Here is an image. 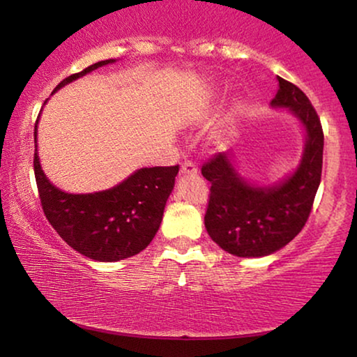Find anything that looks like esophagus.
<instances>
[{"instance_id": "obj_1", "label": "esophagus", "mask_w": 357, "mask_h": 357, "mask_svg": "<svg viewBox=\"0 0 357 357\" xmlns=\"http://www.w3.org/2000/svg\"><path fill=\"white\" fill-rule=\"evenodd\" d=\"M180 172L188 174V175H197L198 167L195 165V162H192V160H185V162L182 164V167H180Z\"/></svg>"}]
</instances>
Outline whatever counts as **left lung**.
Returning a JSON list of instances; mask_svg holds the SVG:
<instances>
[{
	"instance_id": "1",
	"label": "left lung",
	"mask_w": 357,
	"mask_h": 357,
	"mask_svg": "<svg viewBox=\"0 0 357 357\" xmlns=\"http://www.w3.org/2000/svg\"><path fill=\"white\" fill-rule=\"evenodd\" d=\"M280 91L271 105L287 107L307 130L301 165L276 187H252L238 177L229 154L203 164L211 182L204 226L222 250L236 257H265L289 243L305 226L321 178L324 130L309 97L292 82L278 77Z\"/></svg>"
}]
</instances>
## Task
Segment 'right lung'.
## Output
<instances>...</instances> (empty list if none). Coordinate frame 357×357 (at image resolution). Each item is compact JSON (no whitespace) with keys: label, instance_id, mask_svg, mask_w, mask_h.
Masks as SVG:
<instances>
[{"label":"right lung","instance_id":"1","mask_svg":"<svg viewBox=\"0 0 357 357\" xmlns=\"http://www.w3.org/2000/svg\"><path fill=\"white\" fill-rule=\"evenodd\" d=\"M112 61H97L65 77L55 91ZM33 141L37 143V123ZM33 174L42 209L58 236L92 260L119 261L144 250L154 238L162 221L165 202L172 193L178 165L139 169L125 182L105 192L71 195L48 182L36 149Z\"/></svg>","mask_w":357,"mask_h":357}]
</instances>
